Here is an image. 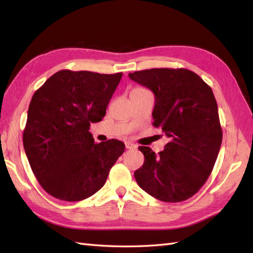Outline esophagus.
I'll list each match as a JSON object with an SVG mask.
<instances>
[{
	"mask_svg": "<svg viewBox=\"0 0 253 253\" xmlns=\"http://www.w3.org/2000/svg\"><path fill=\"white\" fill-rule=\"evenodd\" d=\"M125 146H126V149H136V148H137V146H136L135 143L129 142V141H127V142L125 143Z\"/></svg>",
	"mask_w": 253,
	"mask_h": 253,
	"instance_id": "esophagus-1",
	"label": "esophagus"
}]
</instances>
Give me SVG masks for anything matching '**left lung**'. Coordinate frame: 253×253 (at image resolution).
I'll use <instances>...</instances> for the list:
<instances>
[{
    "mask_svg": "<svg viewBox=\"0 0 253 253\" xmlns=\"http://www.w3.org/2000/svg\"><path fill=\"white\" fill-rule=\"evenodd\" d=\"M128 76L154 93L153 126L169 138L159 154L139 147L144 163L135 171L136 181L161 201H185L207 181L221 148L223 133L213 91L185 68H152Z\"/></svg>",
    "mask_w": 253,
    "mask_h": 253,
    "instance_id": "obj_1",
    "label": "left lung"
}]
</instances>
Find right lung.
<instances>
[{"mask_svg": "<svg viewBox=\"0 0 253 253\" xmlns=\"http://www.w3.org/2000/svg\"><path fill=\"white\" fill-rule=\"evenodd\" d=\"M123 73L64 69L32 96L23 142L42 188L63 201H80L104 186L125 151L116 139L95 143L91 123L101 122Z\"/></svg>", "mask_w": 253, "mask_h": 253, "instance_id": "right-lung-1", "label": "right lung"}]
</instances>
